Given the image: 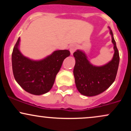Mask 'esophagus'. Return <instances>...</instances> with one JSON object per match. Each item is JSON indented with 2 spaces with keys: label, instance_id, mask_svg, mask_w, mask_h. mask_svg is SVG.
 <instances>
[{
  "label": "esophagus",
  "instance_id": "34e87169",
  "mask_svg": "<svg viewBox=\"0 0 131 131\" xmlns=\"http://www.w3.org/2000/svg\"><path fill=\"white\" fill-rule=\"evenodd\" d=\"M77 49V46H76V44H72L71 45V46L70 47V51L71 52V53L73 54L74 52V51L76 50Z\"/></svg>",
  "mask_w": 131,
  "mask_h": 131
}]
</instances>
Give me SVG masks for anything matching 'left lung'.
<instances>
[{
    "instance_id": "1",
    "label": "left lung",
    "mask_w": 131,
    "mask_h": 131,
    "mask_svg": "<svg viewBox=\"0 0 131 131\" xmlns=\"http://www.w3.org/2000/svg\"><path fill=\"white\" fill-rule=\"evenodd\" d=\"M110 34L114 45L112 60L103 67H94L90 63L85 55L80 50L73 53L76 64L73 70L75 83L81 94L89 97L99 95L106 91L113 83L118 71L119 55L112 30Z\"/></svg>"
}]
</instances>
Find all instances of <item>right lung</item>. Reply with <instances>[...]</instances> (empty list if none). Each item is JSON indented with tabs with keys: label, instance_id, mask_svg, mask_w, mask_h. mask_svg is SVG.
<instances>
[{
	"label": "right lung",
	"instance_id": "add662e5",
	"mask_svg": "<svg viewBox=\"0 0 131 131\" xmlns=\"http://www.w3.org/2000/svg\"><path fill=\"white\" fill-rule=\"evenodd\" d=\"M19 38L13 48L12 61L13 76L25 91L31 94L42 95L52 89L63 61L70 55L68 50L55 51L40 61L26 58L18 49Z\"/></svg>",
	"mask_w": 131,
	"mask_h": 131
}]
</instances>
